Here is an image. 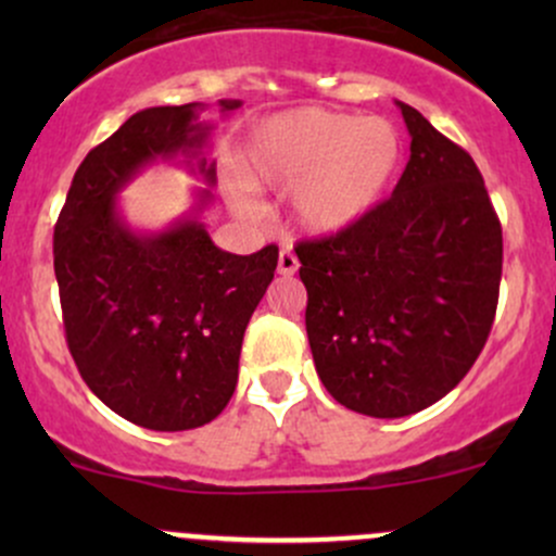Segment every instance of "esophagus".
Returning <instances> with one entry per match:
<instances>
[{
	"instance_id": "34e87169",
	"label": "esophagus",
	"mask_w": 556,
	"mask_h": 556,
	"mask_svg": "<svg viewBox=\"0 0 556 556\" xmlns=\"http://www.w3.org/2000/svg\"><path fill=\"white\" fill-rule=\"evenodd\" d=\"M298 256L292 251H279V264H277V271L282 274V277H292V274L298 271Z\"/></svg>"
}]
</instances>
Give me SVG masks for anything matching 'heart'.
Instances as JSON below:
<instances>
[{"instance_id":"heart-1","label":"heart","mask_w":556,"mask_h":556,"mask_svg":"<svg viewBox=\"0 0 556 556\" xmlns=\"http://www.w3.org/2000/svg\"><path fill=\"white\" fill-rule=\"evenodd\" d=\"M400 136L381 117H353L300 106L256 125L240 156V175L261 193H290L292 222L314 238L361 225L384 201L400 169ZM242 216L256 203L232 188Z\"/></svg>"}]
</instances>
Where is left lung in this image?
<instances>
[{
    "label": "left lung",
    "instance_id": "8db88e82",
    "mask_svg": "<svg viewBox=\"0 0 556 556\" xmlns=\"http://www.w3.org/2000/svg\"><path fill=\"white\" fill-rule=\"evenodd\" d=\"M397 106L410 159L392 195L361 225L295 248L318 379L371 418L413 416L460 384L502 279V225L476 162Z\"/></svg>",
    "mask_w": 556,
    "mask_h": 556
}]
</instances>
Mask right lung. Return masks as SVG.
<instances>
[{
  "label": "right lung",
  "mask_w": 556,
  "mask_h": 556,
  "mask_svg": "<svg viewBox=\"0 0 556 556\" xmlns=\"http://www.w3.org/2000/svg\"><path fill=\"white\" fill-rule=\"evenodd\" d=\"M222 114L238 99H222ZM201 104L151 106L88 151L54 227V274L75 366L117 416L151 431H188L219 416L238 387L242 334L271 285L277 245L251 256L216 248L198 214L136 232L117 195L149 164L185 156L208 185L212 125Z\"/></svg>",
  "instance_id": "1"
}]
</instances>
